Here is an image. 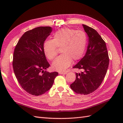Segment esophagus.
<instances>
[{
  "label": "esophagus",
  "instance_id": "34e87169",
  "mask_svg": "<svg viewBox=\"0 0 123 123\" xmlns=\"http://www.w3.org/2000/svg\"><path fill=\"white\" fill-rule=\"evenodd\" d=\"M67 73L66 72H59V74H66Z\"/></svg>",
  "mask_w": 123,
  "mask_h": 123
}]
</instances>
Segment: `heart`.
<instances>
[{"label": "heart", "instance_id": "heart-1", "mask_svg": "<svg viewBox=\"0 0 123 123\" xmlns=\"http://www.w3.org/2000/svg\"><path fill=\"white\" fill-rule=\"evenodd\" d=\"M87 43V35L84 32L65 28L55 32L53 39L44 41L43 50L47 58L52 61L57 55V47H61L62 54L56 58L52 67L54 70L64 71L69 67L72 59L77 61L83 57Z\"/></svg>", "mask_w": 123, "mask_h": 123}]
</instances>
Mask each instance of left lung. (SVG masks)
I'll list each match as a JSON object with an SVG mask.
<instances>
[{
	"label": "left lung",
	"mask_w": 123,
	"mask_h": 123,
	"mask_svg": "<svg viewBox=\"0 0 123 123\" xmlns=\"http://www.w3.org/2000/svg\"><path fill=\"white\" fill-rule=\"evenodd\" d=\"M88 36L87 52L73 68L83 69L76 73V79L70 87L77 94L87 95L95 91L105 77L109 58L106 43L95 30L83 25Z\"/></svg>",
	"instance_id": "8db88e82"
}]
</instances>
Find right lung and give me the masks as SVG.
Wrapping results in <instances>:
<instances>
[{"label": "right lung", "instance_id": "obj_1", "mask_svg": "<svg viewBox=\"0 0 123 123\" xmlns=\"http://www.w3.org/2000/svg\"><path fill=\"white\" fill-rule=\"evenodd\" d=\"M52 31L50 27H39L25 32L14 49L13 67L18 83L33 95H42L52 86L58 72L43 70L50 66L43 43Z\"/></svg>", "mask_w": 123, "mask_h": 123}]
</instances>
